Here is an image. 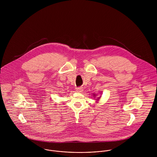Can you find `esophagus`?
I'll list each match as a JSON object with an SVG mask.
<instances>
[{
    "label": "esophagus",
    "mask_w": 157,
    "mask_h": 157,
    "mask_svg": "<svg viewBox=\"0 0 157 157\" xmlns=\"http://www.w3.org/2000/svg\"><path fill=\"white\" fill-rule=\"evenodd\" d=\"M83 89L82 88H77V90H76V92H78V93H80V92H83Z\"/></svg>",
    "instance_id": "esophagus-1"
}]
</instances>
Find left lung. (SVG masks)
<instances>
[{"label": "left lung", "mask_w": 157, "mask_h": 157, "mask_svg": "<svg viewBox=\"0 0 157 157\" xmlns=\"http://www.w3.org/2000/svg\"><path fill=\"white\" fill-rule=\"evenodd\" d=\"M93 95H94V97H95V96L97 95L96 94H93ZM100 98H101V96H100L99 97H97V98L96 99L97 101H96V103H98V101H99V100H100Z\"/></svg>", "instance_id": "left-lung-1"}]
</instances>
